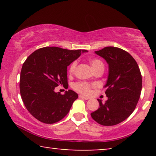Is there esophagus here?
I'll list each match as a JSON object with an SVG mask.
<instances>
[{"label": "esophagus", "instance_id": "1", "mask_svg": "<svg viewBox=\"0 0 156 156\" xmlns=\"http://www.w3.org/2000/svg\"><path fill=\"white\" fill-rule=\"evenodd\" d=\"M79 97H80V99H85V100H88V99H89V97H85V96H83V95H80V96H79Z\"/></svg>", "mask_w": 156, "mask_h": 156}]
</instances>
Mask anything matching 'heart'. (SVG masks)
<instances>
[{"mask_svg":"<svg viewBox=\"0 0 156 156\" xmlns=\"http://www.w3.org/2000/svg\"><path fill=\"white\" fill-rule=\"evenodd\" d=\"M89 62H90V64L95 71H97L100 68H104L103 62L99 59L91 58L89 59ZM76 66H77V61L76 60H74L71 63L69 67V73L70 74H74L75 72ZM92 86H94L93 84H90L88 82H81L75 83L73 87L76 91H79V92L84 94H89L91 93V89Z\"/></svg>","mask_w":156,"mask_h":156,"instance_id":"obj_1","label":"heart"}]
</instances>
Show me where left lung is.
Segmentation results:
<instances>
[{"instance_id":"obj_1","label":"left lung","mask_w":156,"mask_h":156,"mask_svg":"<svg viewBox=\"0 0 156 156\" xmlns=\"http://www.w3.org/2000/svg\"><path fill=\"white\" fill-rule=\"evenodd\" d=\"M108 65L105 94L108 100L99 102L91 118L102 126H114L131 115L139 99L142 76L137 62L129 52L116 47H106L95 51Z\"/></svg>"}]
</instances>
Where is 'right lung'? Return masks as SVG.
<instances>
[{
	"label": "right lung",
	"mask_w": 156,
	"mask_h": 156,
	"mask_svg": "<svg viewBox=\"0 0 156 156\" xmlns=\"http://www.w3.org/2000/svg\"><path fill=\"white\" fill-rule=\"evenodd\" d=\"M85 52L45 47L35 50L23 63L20 77L21 98L27 111L38 121L55 123L69 112L78 94L71 89L61 94L55 89L59 85L68 87L67 67Z\"/></svg>",
	"instance_id": "add662e5"
}]
</instances>
